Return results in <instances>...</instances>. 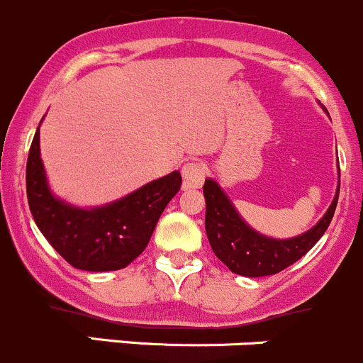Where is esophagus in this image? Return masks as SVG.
Instances as JSON below:
<instances>
[{
  "instance_id": "obj_1",
  "label": "esophagus",
  "mask_w": 363,
  "mask_h": 363,
  "mask_svg": "<svg viewBox=\"0 0 363 363\" xmlns=\"http://www.w3.org/2000/svg\"><path fill=\"white\" fill-rule=\"evenodd\" d=\"M204 174L206 169L201 162H186L182 167V177H183V186L185 189H197V186L203 185Z\"/></svg>"
}]
</instances>
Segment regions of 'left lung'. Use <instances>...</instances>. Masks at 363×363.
Here are the masks:
<instances>
[{"instance_id": "1", "label": "left lung", "mask_w": 363, "mask_h": 363, "mask_svg": "<svg viewBox=\"0 0 363 363\" xmlns=\"http://www.w3.org/2000/svg\"><path fill=\"white\" fill-rule=\"evenodd\" d=\"M339 190L340 169L335 197L321 220L302 235L288 240H277L268 238L250 228L240 217L218 183L208 178L203 185V194L206 199L204 228L211 249L233 274L243 277H264V275L279 274L305 256L325 235L335 213Z\"/></svg>"}]
</instances>
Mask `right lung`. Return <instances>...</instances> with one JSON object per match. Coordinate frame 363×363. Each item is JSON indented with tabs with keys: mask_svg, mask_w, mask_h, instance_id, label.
I'll use <instances>...</instances> for the list:
<instances>
[{
	"mask_svg": "<svg viewBox=\"0 0 363 363\" xmlns=\"http://www.w3.org/2000/svg\"><path fill=\"white\" fill-rule=\"evenodd\" d=\"M182 186L180 171L146 183L135 192L96 208H77L51 192L40 159V127L26 164L31 215L56 252L86 272L120 270L148 245L164 208Z\"/></svg>",
	"mask_w": 363,
	"mask_h": 363,
	"instance_id": "1",
	"label": "right lung"
}]
</instances>
